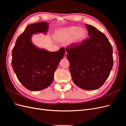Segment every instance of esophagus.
I'll return each mask as SVG.
<instances>
[{
    "instance_id": "34e87169",
    "label": "esophagus",
    "mask_w": 126,
    "mask_h": 126,
    "mask_svg": "<svg viewBox=\"0 0 126 126\" xmlns=\"http://www.w3.org/2000/svg\"><path fill=\"white\" fill-rule=\"evenodd\" d=\"M67 52H65V53H64V58H67Z\"/></svg>"
}]
</instances>
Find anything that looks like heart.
Segmentation results:
<instances>
[{
  "label": "heart",
  "mask_w": 126,
  "mask_h": 126,
  "mask_svg": "<svg viewBox=\"0 0 126 126\" xmlns=\"http://www.w3.org/2000/svg\"><path fill=\"white\" fill-rule=\"evenodd\" d=\"M87 36L85 29L80 28L78 26H71L57 30L54 38L56 40L63 42L70 39L71 45H77L84 40Z\"/></svg>",
  "instance_id": "1"
}]
</instances>
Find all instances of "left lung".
Returning a JSON list of instances; mask_svg holds the SVG:
<instances>
[{"instance_id":"obj_1","label":"left lung","mask_w":126,"mask_h":126,"mask_svg":"<svg viewBox=\"0 0 126 126\" xmlns=\"http://www.w3.org/2000/svg\"><path fill=\"white\" fill-rule=\"evenodd\" d=\"M85 25L89 38L67 48V58L75 84L84 90H95L103 85L112 69V47L102 32Z\"/></svg>"}]
</instances>
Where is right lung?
I'll return each mask as SVG.
<instances>
[{"mask_svg": "<svg viewBox=\"0 0 126 126\" xmlns=\"http://www.w3.org/2000/svg\"><path fill=\"white\" fill-rule=\"evenodd\" d=\"M49 24L46 22L29 25L19 36L12 50L11 64L17 77L26 88L39 91L47 88L52 82L54 73L64 56L63 48L50 52L33 45V34H46Z\"/></svg>", "mask_w": 126, "mask_h": 126, "instance_id": "right-lung-1", "label": "right lung"}]
</instances>
